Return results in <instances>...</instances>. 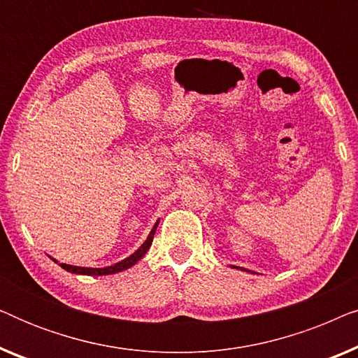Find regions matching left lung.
Returning a JSON list of instances; mask_svg holds the SVG:
<instances>
[{"instance_id": "8db88e82", "label": "left lung", "mask_w": 358, "mask_h": 358, "mask_svg": "<svg viewBox=\"0 0 358 358\" xmlns=\"http://www.w3.org/2000/svg\"><path fill=\"white\" fill-rule=\"evenodd\" d=\"M234 268H238V267H234ZM241 271H246V268H241ZM246 272H251V271H246Z\"/></svg>"}]
</instances>
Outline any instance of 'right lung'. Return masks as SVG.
Returning a JSON list of instances; mask_svg holds the SVG:
<instances>
[{"label": "right lung", "mask_w": 358, "mask_h": 358, "mask_svg": "<svg viewBox=\"0 0 358 358\" xmlns=\"http://www.w3.org/2000/svg\"><path fill=\"white\" fill-rule=\"evenodd\" d=\"M158 223H159V220L155 223V227L150 231L148 238L145 239V243L141 244V246L136 249L134 254H130L129 257H125L124 261L114 264V266H109V267H78V266H70V264H60V266H62V268H65L66 272L80 273V275H110V273H117V272L127 271V268H130L131 266H135V264L138 262L140 259L143 257L146 252H148L151 243H153V236H155L156 228H158ZM52 261L57 262L53 257H52Z\"/></svg>", "instance_id": "add662e5"}]
</instances>
